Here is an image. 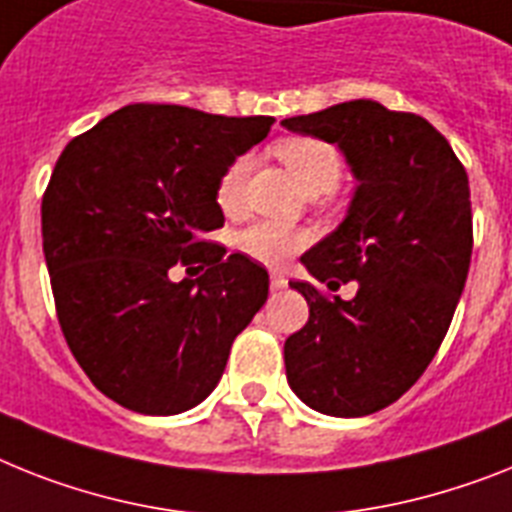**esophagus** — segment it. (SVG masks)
I'll list each match as a JSON object with an SVG mask.
<instances>
[{"label":"esophagus","mask_w":512,"mask_h":512,"mask_svg":"<svg viewBox=\"0 0 512 512\" xmlns=\"http://www.w3.org/2000/svg\"><path fill=\"white\" fill-rule=\"evenodd\" d=\"M269 282H272V290H282L287 285V277L282 272H272L269 274Z\"/></svg>","instance_id":"esophagus-1"}]
</instances>
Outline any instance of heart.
Wrapping results in <instances>:
<instances>
[{
	"mask_svg": "<svg viewBox=\"0 0 512 512\" xmlns=\"http://www.w3.org/2000/svg\"><path fill=\"white\" fill-rule=\"evenodd\" d=\"M277 156L285 164L290 175L298 180L306 193H327L340 183L342 175V159L332 143L322 138H287L277 143ZM251 170V159L238 156L235 162L222 172L217 183V204L222 211H235L243 198L246 188V177ZM308 243V232L298 230L293 225H282V222H253L243 227L235 235V248L251 261H259L264 266H280L290 256L303 251Z\"/></svg>",
	"mask_w": 512,
	"mask_h": 512,
	"instance_id": "1",
	"label": "heart"
}]
</instances>
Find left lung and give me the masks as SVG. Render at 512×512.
<instances>
[{"label":"left lung","instance_id":"obj_1","mask_svg":"<svg viewBox=\"0 0 512 512\" xmlns=\"http://www.w3.org/2000/svg\"><path fill=\"white\" fill-rule=\"evenodd\" d=\"M335 143L358 180L348 214L301 261L329 290L290 282L308 322L285 340L287 384L327 416H369L408 392L453 322L471 264L474 219L463 164L424 117L356 99L287 117Z\"/></svg>","mask_w":512,"mask_h":512}]
</instances>
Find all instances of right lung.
<instances>
[{"label": "right lung", "instance_id": "add662e5", "mask_svg": "<svg viewBox=\"0 0 512 512\" xmlns=\"http://www.w3.org/2000/svg\"><path fill=\"white\" fill-rule=\"evenodd\" d=\"M272 122L130 104L59 154L41 201L57 319L80 369L122 408L175 416L209 398L266 303L264 266L204 232L225 225L222 172ZM175 263L207 272L172 283Z\"/></svg>", "mask_w": 512, "mask_h": 512}]
</instances>
